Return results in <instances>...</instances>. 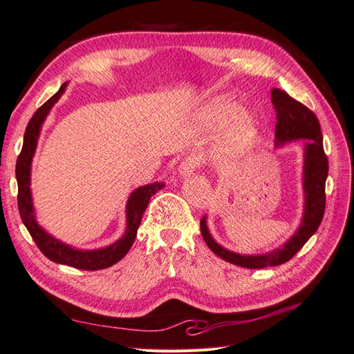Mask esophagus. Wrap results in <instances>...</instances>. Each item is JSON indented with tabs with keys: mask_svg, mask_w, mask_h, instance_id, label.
<instances>
[{
	"mask_svg": "<svg viewBox=\"0 0 354 354\" xmlns=\"http://www.w3.org/2000/svg\"><path fill=\"white\" fill-rule=\"evenodd\" d=\"M199 164H201V160H199V158L196 155H190V156L185 158L183 162H181L180 167H178L180 176L190 177L198 169Z\"/></svg>",
	"mask_w": 354,
	"mask_h": 354,
	"instance_id": "1",
	"label": "esophagus"
}]
</instances>
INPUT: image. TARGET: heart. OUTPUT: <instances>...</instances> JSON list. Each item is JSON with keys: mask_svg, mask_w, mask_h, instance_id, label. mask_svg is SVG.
Wrapping results in <instances>:
<instances>
[{"mask_svg": "<svg viewBox=\"0 0 354 354\" xmlns=\"http://www.w3.org/2000/svg\"><path fill=\"white\" fill-rule=\"evenodd\" d=\"M241 112V106L230 100H221L214 106L211 115L218 122H229L236 118ZM259 138V124L251 115H243L238 118L233 124L224 143V156L230 160H239L250 155Z\"/></svg>", "mask_w": 354, "mask_h": 354, "instance_id": "b5f03b06", "label": "heart"}]
</instances>
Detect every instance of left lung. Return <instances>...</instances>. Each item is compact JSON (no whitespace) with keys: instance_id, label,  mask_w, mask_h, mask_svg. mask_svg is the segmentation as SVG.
Returning <instances> with one entry per match:
<instances>
[{"instance_id":"1","label":"left lung","mask_w":354,"mask_h":354,"mask_svg":"<svg viewBox=\"0 0 354 354\" xmlns=\"http://www.w3.org/2000/svg\"><path fill=\"white\" fill-rule=\"evenodd\" d=\"M272 102L277 112L276 124V145L307 138L306 159H304V195L306 208L301 226L294 236L282 248L263 255H241L224 250L211 238L205 217L201 220V233L209 250L234 266L245 269H264V267L279 266L289 261L303 248L304 243L313 236V233L322 223L325 214V183L328 177V158L324 151V137L316 115L307 106L292 99L283 90H272Z\"/></svg>"}]
</instances>
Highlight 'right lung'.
<instances>
[{
    "mask_svg": "<svg viewBox=\"0 0 354 354\" xmlns=\"http://www.w3.org/2000/svg\"><path fill=\"white\" fill-rule=\"evenodd\" d=\"M66 88V82L62 85L60 90L50 97L41 108L37 109L34 116L30 118L28 127L24 136V146L22 152L17 156L16 162V178H17V205L19 214L22 218L24 224L26 226L28 232L30 233L32 239L35 241L39 251L44 254L48 260L75 267L80 270H100L111 267L115 263L120 261L122 257L130 251L131 245L137 236V229L140 226L143 212L147 208V203L151 201L152 195H155L158 190L162 189L164 183H152L136 189L130 199L127 203V230L125 234L115 243L106 246L102 250L94 251H80L73 250L71 246L56 241L47 232L42 230L38 223L35 221L34 208H32V199H30V162L32 156H34L37 140L39 136V128L44 122L47 113L53 108L60 95Z\"/></svg>",
    "mask_w": 354,
    "mask_h": 354,
    "instance_id": "add662e5",
    "label": "right lung"
}]
</instances>
